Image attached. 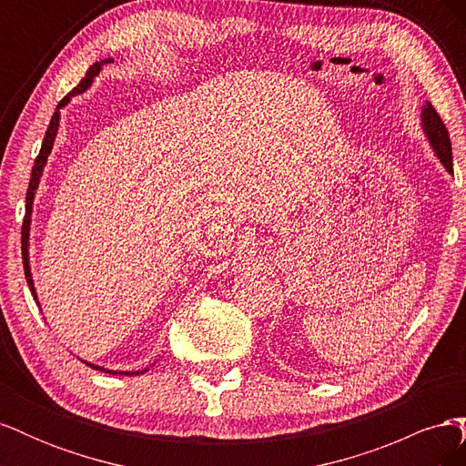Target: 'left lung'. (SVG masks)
<instances>
[{
  "label": "left lung",
  "instance_id": "obj_1",
  "mask_svg": "<svg viewBox=\"0 0 466 466\" xmlns=\"http://www.w3.org/2000/svg\"><path fill=\"white\" fill-rule=\"evenodd\" d=\"M421 122H424V130L437 153V157L441 159L449 173H453V153H451L449 132L431 103H426L424 112H421Z\"/></svg>",
  "mask_w": 466,
  "mask_h": 466
}]
</instances>
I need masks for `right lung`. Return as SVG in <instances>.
Instances as JSON below:
<instances>
[{
    "label": "right lung",
    "mask_w": 466,
    "mask_h": 466,
    "mask_svg": "<svg viewBox=\"0 0 466 466\" xmlns=\"http://www.w3.org/2000/svg\"><path fill=\"white\" fill-rule=\"evenodd\" d=\"M106 62H110V58L108 60H101V62H95L89 69H87V74H86V77L81 79V83L77 87H74V91H69L62 101L58 103V108H56V112L52 115V120H50V124H48V130H46V136H45V142H42V147H40V153L36 155V159H35V165H33V173H31V182H29V190H26V204H25V219H23V229H21V250H23V268H25V278H26V284H29V288H31V293H33V298L36 299V291H35V286H33V276H31V268H29V225H31V211H33V198H35V192H36V187H38V180H40V175H42V168H45V163H46V159H48V155H50V151H52V146H54V137H56V132H58V122H60V108L64 106V105H67L69 103V98H72L74 95H77V93H83L86 91L89 86H91V81H93V77L101 72V66L103 64H106ZM89 368H93V370H98V371H105V373H110V375H116V371H108V370H105V368H98V365H93V363H87ZM120 375H137V371L136 373H130V371H120Z\"/></svg>",
    "instance_id": "add662e5"
}]
</instances>
